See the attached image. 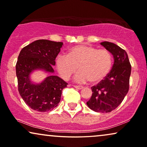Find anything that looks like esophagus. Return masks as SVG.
Segmentation results:
<instances>
[{
  "label": "esophagus",
  "instance_id": "1",
  "mask_svg": "<svg viewBox=\"0 0 147 147\" xmlns=\"http://www.w3.org/2000/svg\"><path fill=\"white\" fill-rule=\"evenodd\" d=\"M74 87L76 88V89H78V90H81V89H82V88H83L82 86H74Z\"/></svg>",
  "mask_w": 147,
  "mask_h": 147
}]
</instances>
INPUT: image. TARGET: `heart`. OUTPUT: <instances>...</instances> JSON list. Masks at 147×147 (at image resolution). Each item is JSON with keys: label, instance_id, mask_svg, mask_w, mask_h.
Here are the masks:
<instances>
[{"label": "heart", "instance_id": "b5f03b06", "mask_svg": "<svg viewBox=\"0 0 147 147\" xmlns=\"http://www.w3.org/2000/svg\"><path fill=\"white\" fill-rule=\"evenodd\" d=\"M112 65L111 53L106 49H98L92 46L78 45L69 48L67 55H58L55 59L56 69L64 80L72 75L80 83L89 81L96 84L102 81L109 73Z\"/></svg>", "mask_w": 147, "mask_h": 147}]
</instances>
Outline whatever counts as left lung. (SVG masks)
Returning a JSON list of instances; mask_svg holds the SVG:
<instances>
[{
	"label": "left lung",
	"mask_w": 147,
	"mask_h": 147,
	"mask_svg": "<svg viewBox=\"0 0 147 147\" xmlns=\"http://www.w3.org/2000/svg\"><path fill=\"white\" fill-rule=\"evenodd\" d=\"M100 45L113 55L114 65L104 80L92 87V97L86 104L94 111L107 113L116 109L127 94L131 65L126 52L119 46L108 41Z\"/></svg>",
	"instance_id": "left-lung-1"
}]
</instances>
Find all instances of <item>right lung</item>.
Returning <instances> with one entry per match:
<instances>
[{
	"label": "right lung",
	"mask_w": 147,
	"mask_h": 147,
	"mask_svg": "<svg viewBox=\"0 0 147 147\" xmlns=\"http://www.w3.org/2000/svg\"><path fill=\"white\" fill-rule=\"evenodd\" d=\"M63 44L46 39L37 40L23 47L16 64L18 90L24 102L31 109L39 112L51 111L61 100L62 90L67 83L54 76L53 66ZM35 71L48 74L39 83L32 81Z\"/></svg>",
	"instance_id": "obj_1"
}]
</instances>
